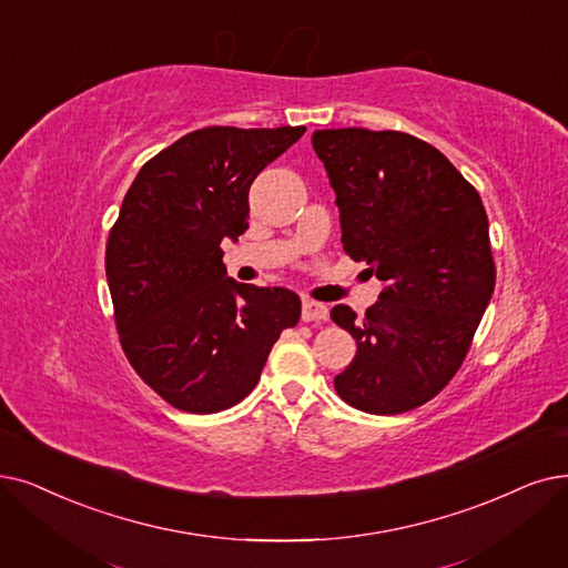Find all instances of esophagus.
Wrapping results in <instances>:
<instances>
[{
  "instance_id": "obj_1",
  "label": "esophagus",
  "mask_w": 568,
  "mask_h": 568,
  "mask_svg": "<svg viewBox=\"0 0 568 568\" xmlns=\"http://www.w3.org/2000/svg\"><path fill=\"white\" fill-rule=\"evenodd\" d=\"M326 320H328V307L324 303L303 298V322H326Z\"/></svg>"
}]
</instances>
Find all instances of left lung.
<instances>
[{
	"label": "left lung",
	"instance_id": "1",
	"mask_svg": "<svg viewBox=\"0 0 568 568\" xmlns=\"http://www.w3.org/2000/svg\"><path fill=\"white\" fill-rule=\"evenodd\" d=\"M343 246L384 282L358 320L335 305L356 356L335 392L356 410L400 415L443 392L489 305L496 267L483 200L430 144L396 130H316Z\"/></svg>",
	"mask_w": 568,
	"mask_h": 568
}]
</instances>
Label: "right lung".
Returning <instances> with one entry per match:
<instances>
[{
	"mask_svg": "<svg viewBox=\"0 0 568 568\" xmlns=\"http://www.w3.org/2000/svg\"><path fill=\"white\" fill-rule=\"evenodd\" d=\"M303 125L193 130L134 176L106 240L113 320L130 366L176 410L212 415L252 394L301 320L280 286L225 277L221 242L248 229V186Z\"/></svg>",
	"mask_w": 568,
	"mask_h": 568,
	"instance_id": "obj_1",
	"label": "right lung"
}]
</instances>
